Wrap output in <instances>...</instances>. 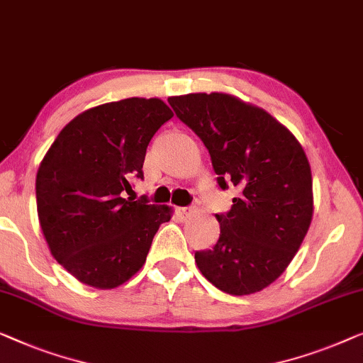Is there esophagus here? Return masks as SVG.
Masks as SVG:
<instances>
[{"label": "esophagus", "mask_w": 363, "mask_h": 363, "mask_svg": "<svg viewBox=\"0 0 363 363\" xmlns=\"http://www.w3.org/2000/svg\"><path fill=\"white\" fill-rule=\"evenodd\" d=\"M178 213H180V216H183V218H190L191 214L194 213V208L193 206H185V208H178L177 209Z\"/></svg>", "instance_id": "esophagus-1"}]
</instances>
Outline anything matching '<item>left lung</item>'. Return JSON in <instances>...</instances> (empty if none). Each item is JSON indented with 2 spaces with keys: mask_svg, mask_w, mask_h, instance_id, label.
Instances as JSON below:
<instances>
[{
  "mask_svg": "<svg viewBox=\"0 0 363 363\" xmlns=\"http://www.w3.org/2000/svg\"><path fill=\"white\" fill-rule=\"evenodd\" d=\"M211 157L220 190L238 188L213 249L194 252L204 278L229 295L264 290L301 245L313 218V178L295 135L264 109L224 93L169 98Z\"/></svg>",
  "mask_w": 363,
  "mask_h": 363,
  "instance_id": "obj_1",
  "label": "left lung"
}]
</instances>
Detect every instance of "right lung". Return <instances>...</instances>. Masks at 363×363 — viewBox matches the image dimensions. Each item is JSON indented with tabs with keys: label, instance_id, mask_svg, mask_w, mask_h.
<instances>
[{
	"label": "right lung",
	"instance_id": "add662e5",
	"mask_svg": "<svg viewBox=\"0 0 363 363\" xmlns=\"http://www.w3.org/2000/svg\"><path fill=\"white\" fill-rule=\"evenodd\" d=\"M173 118L159 98H128L78 114L50 145L35 178L42 233L77 280L116 288L144 265L170 208L125 198L144 180L147 145ZM129 194V193H128Z\"/></svg>",
	"mask_w": 363,
	"mask_h": 363
}]
</instances>
